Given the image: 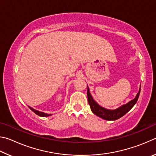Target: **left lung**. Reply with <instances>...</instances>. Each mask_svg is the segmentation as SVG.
<instances>
[{"label": "left lung", "instance_id": "8db88e82", "mask_svg": "<svg viewBox=\"0 0 156 156\" xmlns=\"http://www.w3.org/2000/svg\"><path fill=\"white\" fill-rule=\"evenodd\" d=\"M140 88L138 93L137 94L136 96L133 100H131L128 103L125 105H123L122 106L120 107L118 109L114 110H110L107 109L105 108L102 107L97 103L93 99L91 95L89 92V89L87 86V98H88V102L89 105H90V108L95 115L98 116V117L102 118V119L106 120H115L119 119L120 118L122 117L125 115L126 113H127L129 110L131 109L134 105L138 101V99L140 96Z\"/></svg>", "mask_w": 156, "mask_h": 156}]
</instances>
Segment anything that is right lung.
<instances>
[{
    "instance_id": "obj_1",
    "label": "right lung",
    "mask_w": 156,
    "mask_h": 156,
    "mask_svg": "<svg viewBox=\"0 0 156 156\" xmlns=\"http://www.w3.org/2000/svg\"><path fill=\"white\" fill-rule=\"evenodd\" d=\"M29 108H30V109L31 111H32V112L35 113L36 115H38L39 116H41V117H48V116H49V115H51V114H49V113H44V112H39V111L34 109L31 107H29Z\"/></svg>"
}]
</instances>
